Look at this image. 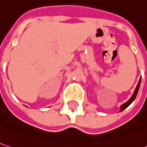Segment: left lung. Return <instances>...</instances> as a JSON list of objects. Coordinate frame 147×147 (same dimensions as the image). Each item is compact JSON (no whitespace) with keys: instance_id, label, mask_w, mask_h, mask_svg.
<instances>
[{"instance_id":"1","label":"left lung","mask_w":147,"mask_h":147,"mask_svg":"<svg viewBox=\"0 0 147 147\" xmlns=\"http://www.w3.org/2000/svg\"><path fill=\"white\" fill-rule=\"evenodd\" d=\"M140 84H141V79L139 80V81H138V85H137V87H136V89L134 90V94L132 95V97L130 98L128 102H126L125 103H124L123 105H121V107H120V111H124V109H126L128 107H129L130 104L132 103L133 102H134L135 98H136V96H137V94H138V89H139L140 87Z\"/></svg>"}]
</instances>
